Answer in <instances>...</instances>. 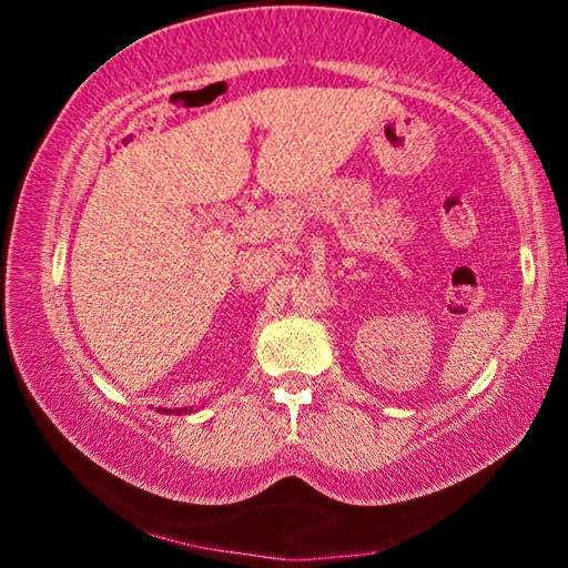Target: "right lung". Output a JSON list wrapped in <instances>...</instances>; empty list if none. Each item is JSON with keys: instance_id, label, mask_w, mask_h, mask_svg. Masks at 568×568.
<instances>
[{"instance_id": "obj_1", "label": "right lung", "mask_w": 568, "mask_h": 568, "mask_svg": "<svg viewBox=\"0 0 568 568\" xmlns=\"http://www.w3.org/2000/svg\"><path fill=\"white\" fill-rule=\"evenodd\" d=\"M185 410H187V408H185Z\"/></svg>"}]
</instances>
